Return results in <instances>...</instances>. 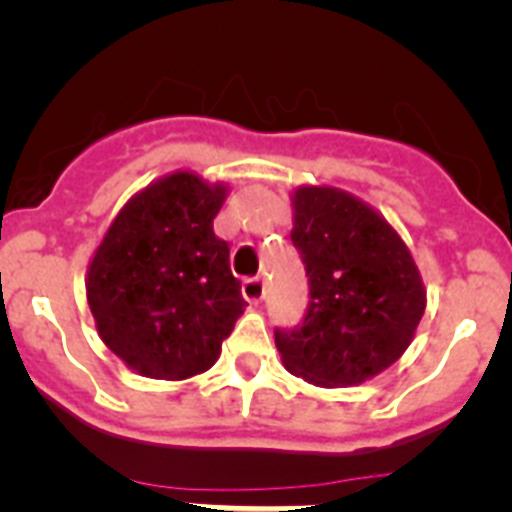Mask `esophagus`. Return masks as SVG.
Segmentation results:
<instances>
[{"label":"esophagus","instance_id":"obj_1","mask_svg":"<svg viewBox=\"0 0 512 512\" xmlns=\"http://www.w3.org/2000/svg\"><path fill=\"white\" fill-rule=\"evenodd\" d=\"M242 296L250 303H260L262 298H265V278H260V275L247 278L245 283H242Z\"/></svg>","mask_w":512,"mask_h":512}]
</instances>
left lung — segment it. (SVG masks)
Instances as JSON below:
<instances>
[{"mask_svg":"<svg viewBox=\"0 0 512 512\" xmlns=\"http://www.w3.org/2000/svg\"><path fill=\"white\" fill-rule=\"evenodd\" d=\"M293 209L308 306L296 326L275 329L283 365L324 388L370 380L416 334L426 308L416 262L377 211L339 188H298Z\"/></svg>","mask_w":512,"mask_h":512,"instance_id":"1","label":"left lung"}]
</instances>
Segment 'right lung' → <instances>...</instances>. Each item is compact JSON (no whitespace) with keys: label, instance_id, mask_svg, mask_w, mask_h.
Returning <instances> with one entry per match:
<instances>
[{"label":"right lung","instance_id":"obj_1","mask_svg":"<svg viewBox=\"0 0 512 512\" xmlns=\"http://www.w3.org/2000/svg\"><path fill=\"white\" fill-rule=\"evenodd\" d=\"M224 186L173 173L127 201L89 265L101 339L145 377L206 372L245 311L229 245L214 234Z\"/></svg>","mask_w":512,"mask_h":512}]
</instances>
